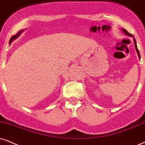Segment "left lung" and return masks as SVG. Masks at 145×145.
Instances as JSON below:
<instances>
[{
  "label": "left lung",
  "mask_w": 145,
  "mask_h": 145,
  "mask_svg": "<svg viewBox=\"0 0 145 145\" xmlns=\"http://www.w3.org/2000/svg\"><path fill=\"white\" fill-rule=\"evenodd\" d=\"M121 30L122 31V32H123L126 35H127V36H129V37H133V40H134V43H135V49H136L137 53V54H138V58H139V59H140V54H139V51H138V48H137V42H136V40H135V38H134V36H133V35H132V34L129 33L126 30V29H121Z\"/></svg>",
  "instance_id": "left-lung-1"
}]
</instances>
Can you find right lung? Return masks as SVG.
Listing matches in <instances>:
<instances>
[{"mask_svg": "<svg viewBox=\"0 0 145 145\" xmlns=\"http://www.w3.org/2000/svg\"><path fill=\"white\" fill-rule=\"evenodd\" d=\"M24 31V30H21V31H19V32L17 33H16L15 35H14V36H12V37H11V38H10V41H9V44H10L11 43V42L12 41H14V39H16V38H18L20 36V35H21L22 33H23Z\"/></svg>", "mask_w": 145, "mask_h": 145, "instance_id": "1", "label": "right lung"}]
</instances>
